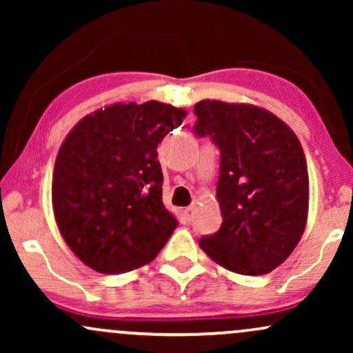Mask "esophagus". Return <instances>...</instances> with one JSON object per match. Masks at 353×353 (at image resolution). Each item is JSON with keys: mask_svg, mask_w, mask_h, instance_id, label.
Wrapping results in <instances>:
<instances>
[{"mask_svg": "<svg viewBox=\"0 0 353 353\" xmlns=\"http://www.w3.org/2000/svg\"><path fill=\"white\" fill-rule=\"evenodd\" d=\"M194 212H196V204H190L189 208H185V216L192 217Z\"/></svg>", "mask_w": 353, "mask_h": 353, "instance_id": "34e87169", "label": "esophagus"}]
</instances>
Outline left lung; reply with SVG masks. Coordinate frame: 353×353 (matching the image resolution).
Masks as SVG:
<instances>
[{
    "mask_svg": "<svg viewBox=\"0 0 353 353\" xmlns=\"http://www.w3.org/2000/svg\"><path fill=\"white\" fill-rule=\"evenodd\" d=\"M194 132L221 151L222 224L201 237L205 254L236 274L262 275L292 254L309 216V172L299 137L264 108L204 99Z\"/></svg>",
    "mask_w": 353,
    "mask_h": 353,
    "instance_id": "obj_1",
    "label": "left lung"
}]
</instances>
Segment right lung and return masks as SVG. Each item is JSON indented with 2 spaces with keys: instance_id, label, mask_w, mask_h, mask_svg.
Here are the masks:
<instances>
[{
  "instance_id": "obj_1",
  "label": "right lung",
  "mask_w": 353,
  "mask_h": 353,
  "mask_svg": "<svg viewBox=\"0 0 353 353\" xmlns=\"http://www.w3.org/2000/svg\"><path fill=\"white\" fill-rule=\"evenodd\" d=\"M185 116L159 101L116 103L84 116L61 144L51 185L56 224L96 272L148 264L176 229L163 204L157 144Z\"/></svg>"
}]
</instances>
